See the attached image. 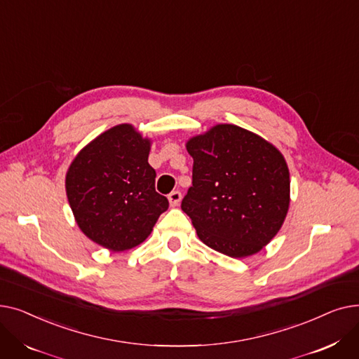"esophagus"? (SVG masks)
I'll return each mask as SVG.
<instances>
[{"label":"esophagus","mask_w":359,"mask_h":359,"mask_svg":"<svg viewBox=\"0 0 359 359\" xmlns=\"http://www.w3.org/2000/svg\"><path fill=\"white\" fill-rule=\"evenodd\" d=\"M180 201H182V194L179 191H173L168 195V202L172 206H177L180 203Z\"/></svg>","instance_id":"1"}]
</instances>
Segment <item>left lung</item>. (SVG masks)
Returning a JSON list of instances; mask_svg holds the SVG:
<instances>
[{"label":"left lung","instance_id":"obj_1","mask_svg":"<svg viewBox=\"0 0 359 359\" xmlns=\"http://www.w3.org/2000/svg\"><path fill=\"white\" fill-rule=\"evenodd\" d=\"M192 186L182 201L198 237L230 257L260 252L284 224L290 170L278 148L253 132L221 123L186 144Z\"/></svg>","mask_w":359,"mask_h":359}]
</instances>
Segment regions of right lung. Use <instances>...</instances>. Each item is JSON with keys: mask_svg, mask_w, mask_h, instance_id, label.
Listing matches in <instances>:
<instances>
[{"mask_svg": "<svg viewBox=\"0 0 359 359\" xmlns=\"http://www.w3.org/2000/svg\"><path fill=\"white\" fill-rule=\"evenodd\" d=\"M149 148L134 126L116 125L86 145L67 172V198L80 230L111 252L141 244L168 208L156 192Z\"/></svg>", "mask_w": 359, "mask_h": 359, "instance_id": "obj_1", "label": "right lung"}]
</instances>
